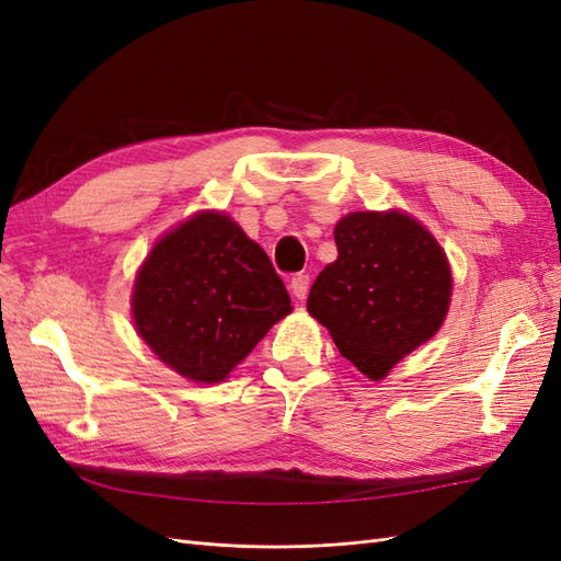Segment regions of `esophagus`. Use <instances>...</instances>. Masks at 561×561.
<instances>
[{
	"instance_id": "obj_1",
	"label": "esophagus",
	"mask_w": 561,
	"mask_h": 561,
	"mask_svg": "<svg viewBox=\"0 0 561 561\" xmlns=\"http://www.w3.org/2000/svg\"><path fill=\"white\" fill-rule=\"evenodd\" d=\"M290 290H293V295L301 301V299H307V295H309V276L307 274H297L293 280H290Z\"/></svg>"
}]
</instances>
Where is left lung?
<instances>
[{
  "instance_id": "1",
  "label": "left lung",
  "mask_w": 561,
  "mask_h": 561,
  "mask_svg": "<svg viewBox=\"0 0 561 561\" xmlns=\"http://www.w3.org/2000/svg\"><path fill=\"white\" fill-rule=\"evenodd\" d=\"M334 243L336 260L318 274L307 309L346 360L381 381L443 328L454 293L447 252L398 208L344 215Z\"/></svg>"
}]
</instances>
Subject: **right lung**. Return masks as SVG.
I'll use <instances>...</instances> for the list:
<instances>
[{
    "label": "right lung",
    "instance_id": "right-lung-1",
    "mask_svg": "<svg viewBox=\"0 0 561 561\" xmlns=\"http://www.w3.org/2000/svg\"><path fill=\"white\" fill-rule=\"evenodd\" d=\"M293 313L268 254L225 210L171 227L135 271L133 328L165 367L219 383Z\"/></svg>",
    "mask_w": 561,
    "mask_h": 561
}]
</instances>
